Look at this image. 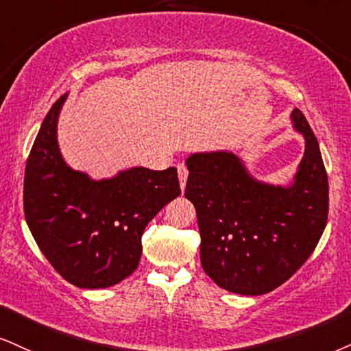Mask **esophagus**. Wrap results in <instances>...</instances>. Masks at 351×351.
Here are the masks:
<instances>
[{"label": "esophagus", "mask_w": 351, "mask_h": 351, "mask_svg": "<svg viewBox=\"0 0 351 351\" xmlns=\"http://www.w3.org/2000/svg\"><path fill=\"white\" fill-rule=\"evenodd\" d=\"M177 172H179L180 189H182V192H184L185 185H187V177H189V171H187V167H185V164H179V166H177Z\"/></svg>", "instance_id": "1"}]
</instances>
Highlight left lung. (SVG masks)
I'll use <instances>...</instances> for the list:
<instances>
[{
	"mask_svg": "<svg viewBox=\"0 0 351 351\" xmlns=\"http://www.w3.org/2000/svg\"><path fill=\"white\" fill-rule=\"evenodd\" d=\"M304 154L287 185L250 174L232 151L187 158L185 198L193 203L205 274L226 291L258 296L296 274L327 224L328 180L317 138L300 109L289 115Z\"/></svg>",
	"mask_w": 351,
	"mask_h": 351,
	"instance_id": "obj_1",
	"label": "left lung"
}]
</instances>
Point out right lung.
<instances>
[{
	"instance_id": "right-lung-1",
	"label": "right lung",
	"mask_w": 351,
	"mask_h": 351,
	"mask_svg": "<svg viewBox=\"0 0 351 351\" xmlns=\"http://www.w3.org/2000/svg\"><path fill=\"white\" fill-rule=\"evenodd\" d=\"M68 93L45 115L24 176L25 221L51 267L77 288H109L136 270L145 228L180 195L177 169L128 167L93 179L70 167L58 145Z\"/></svg>"
}]
</instances>
